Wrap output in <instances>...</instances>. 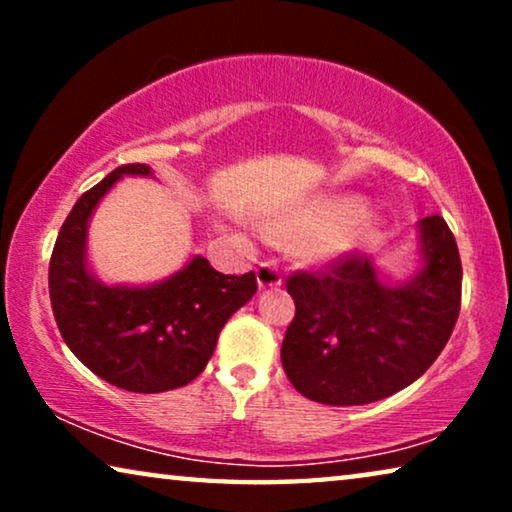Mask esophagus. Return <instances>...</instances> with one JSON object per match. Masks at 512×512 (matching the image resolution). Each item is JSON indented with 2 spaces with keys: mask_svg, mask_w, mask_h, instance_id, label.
I'll use <instances>...</instances> for the list:
<instances>
[{
  "mask_svg": "<svg viewBox=\"0 0 512 512\" xmlns=\"http://www.w3.org/2000/svg\"><path fill=\"white\" fill-rule=\"evenodd\" d=\"M256 277H258V286H263V289L282 284V270H279L277 263H272V261H263L261 265H258Z\"/></svg>",
  "mask_w": 512,
  "mask_h": 512,
  "instance_id": "esophagus-1",
  "label": "esophagus"
}]
</instances>
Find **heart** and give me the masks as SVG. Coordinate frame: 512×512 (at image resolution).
<instances>
[{"mask_svg":"<svg viewBox=\"0 0 512 512\" xmlns=\"http://www.w3.org/2000/svg\"><path fill=\"white\" fill-rule=\"evenodd\" d=\"M368 214L354 198L319 200L296 219V228L310 235V251L319 258H333L359 247L370 235Z\"/></svg>","mask_w":512,"mask_h":512,"instance_id":"heart-1","label":"heart"}]
</instances>
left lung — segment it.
Segmentation results:
<instances>
[{
  "mask_svg": "<svg viewBox=\"0 0 512 512\" xmlns=\"http://www.w3.org/2000/svg\"><path fill=\"white\" fill-rule=\"evenodd\" d=\"M424 268L384 286L366 256L347 251L286 277L296 317L282 342L293 387L326 405H366L422 377L461 310V258L443 216L422 219Z\"/></svg>",
  "mask_w": 512,
  "mask_h": 512,
  "instance_id": "obj_1",
  "label": "left lung"
}]
</instances>
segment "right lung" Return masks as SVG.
I'll return each mask as SVG.
<instances>
[{
    "mask_svg": "<svg viewBox=\"0 0 512 512\" xmlns=\"http://www.w3.org/2000/svg\"><path fill=\"white\" fill-rule=\"evenodd\" d=\"M123 174H151L149 165L116 167L76 200L48 263V293L62 340L83 366L118 389L160 394L193 382L214 354L230 314L254 296V272L223 275L195 256L165 282L130 289L104 286L86 270V223Z\"/></svg>",
    "mask_w": 512,
    "mask_h": 512,
    "instance_id": "add662e5",
    "label": "right lung"
}]
</instances>
